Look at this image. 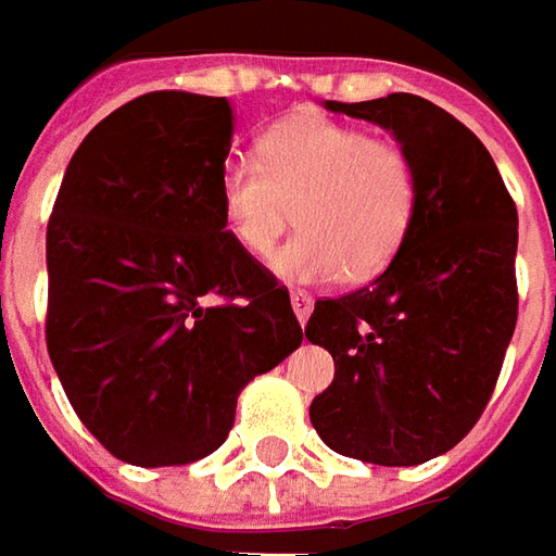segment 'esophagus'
<instances>
[{
    "instance_id": "34e87169",
    "label": "esophagus",
    "mask_w": 556,
    "mask_h": 556,
    "mask_svg": "<svg viewBox=\"0 0 556 556\" xmlns=\"http://www.w3.org/2000/svg\"><path fill=\"white\" fill-rule=\"evenodd\" d=\"M290 306H293V315H296V321H300V325H306V321H309L312 306H315V303H312V296L306 293V290H293V293H290Z\"/></svg>"
}]
</instances>
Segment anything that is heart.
Returning <instances> with one entry per match:
<instances>
[{
    "label": "heart",
    "instance_id": "obj_1",
    "mask_svg": "<svg viewBox=\"0 0 556 556\" xmlns=\"http://www.w3.org/2000/svg\"><path fill=\"white\" fill-rule=\"evenodd\" d=\"M216 198L225 228L253 256L271 253L296 203L303 231L268 266L293 285H331L393 263L415 225L420 176L399 141L303 114L268 129L260 163L228 157Z\"/></svg>",
    "mask_w": 556,
    "mask_h": 556
}]
</instances>
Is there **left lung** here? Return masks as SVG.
I'll use <instances>...</instances> for the list:
<instances>
[{"label":"left lung","mask_w":556,"mask_h":556,"mask_svg":"<svg viewBox=\"0 0 556 556\" xmlns=\"http://www.w3.org/2000/svg\"><path fill=\"white\" fill-rule=\"evenodd\" d=\"M325 108L393 132L420 203L371 288L315 303L306 337L333 355V383L312 399V427L346 458L415 467L455 448L495 390L517 328V206L485 144L433 101Z\"/></svg>","instance_id":"8db88e82"}]
</instances>
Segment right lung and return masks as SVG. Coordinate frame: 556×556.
<instances>
[{
    "mask_svg": "<svg viewBox=\"0 0 556 556\" xmlns=\"http://www.w3.org/2000/svg\"><path fill=\"white\" fill-rule=\"evenodd\" d=\"M228 151L225 98L148 92L83 139L49 219L54 374L86 430L136 467L216 452L241 387L303 343L288 288L225 231Z\"/></svg>",
    "mask_w": 556,
    "mask_h": 556,
    "instance_id": "obj_1",
    "label": "right lung"
}]
</instances>
